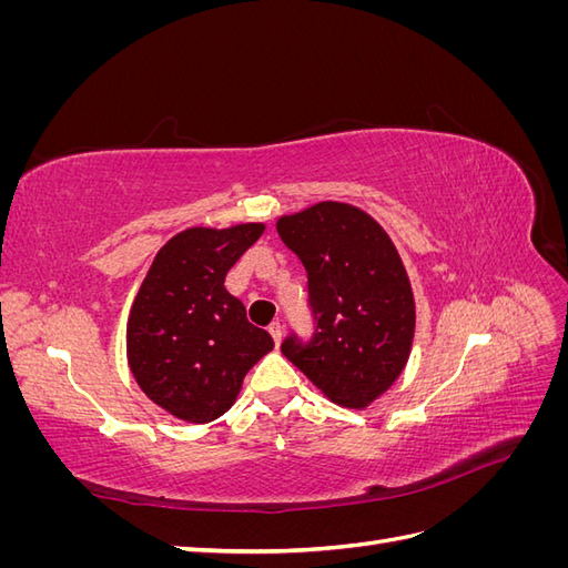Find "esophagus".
<instances>
[{"mask_svg":"<svg viewBox=\"0 0 568 568\" xmlns=\"http://www.w3.org/2000/svg\"><path fill=\"white\" fill-rule=\"evenodd\" d=\"M270 334H272L274 343H277V346H280L282 338H284V326H282L280 322H272V324H270Z\"/></svg>","mask_w":568,"mask_h":568,"instance_id":"1","label":"esophagus"}]
</instances>
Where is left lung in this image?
<instances>
[{"label":"left lung","instance_id":"obj_1","mask_svg":"<svg viewBox=\"0 0 568 568\" xmlns=\"http://www.w3.org/2000/svg\"><path fill=\"white\" fill-rule=\"evenodd\" d=\"M282 242L307 270L317 317L311 346L282 353L324 398L363 409L398 382L415 338V294L388 232L353 203L320 201L277 220Z\"/></svg>","mask_w":568,"mask_h":568}]
</instances>
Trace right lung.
I'll list each match as a JSON object with an SVG mask.
<instances>
[{"instance_id": "right-lung-1", "label": "right lung", "mask_w": 568, "mask_h": 568, "mask_svg": "<svg viewBox=\"0 0 568 568\" xmlns=\"http://www.w3.org/2000/svg\"><path fill=\"white\" fill-rule=\"evenodd\" d=\"M263 222L189 227L156 253L128 315V365L136 386L168 415L209 424L234 405L248 369L274 348L225 288L230 267Z\"/></svg>"}]
</instances>
